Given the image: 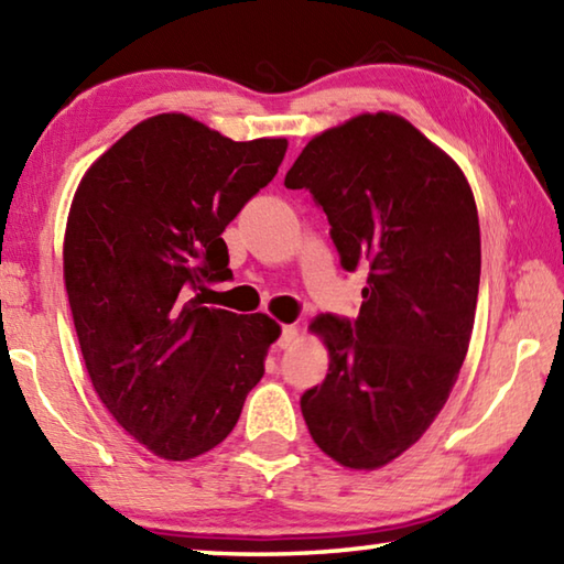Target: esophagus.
Returning a JSON list of instances; mask_svg holds the SVG:
<instances>
[{
	"instance_id": "1",
	"label": "esophagus",
	"mask_w": 564,
	"mask_h": 564,
	"mask_svg": "<svg viewBox=\"0 0 564 564\" xmlns=\"http://www.w3.org/2000/svg\"><path fill=\"white\" fill-rule=\"evenodd\" d=\"M295 340H299V326H283L281 338H279V346L281 348H291Z\"/></svg>"
}]
</instances>
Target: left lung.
<instances>
[{"mask_svg": "<svg viewBox=\"0 0 564 564\" xmlns=\"http://www.w3.org/2000/svg\"><path fill=\"white\" fill-rule=\"evenodd\" d=\"M326 212L340 265L368 263L356 321L321 313L328 373L305 390L313 443L350 470L415 445L451 398L470 346L480 224L463 169L408 119L358 113L313 137L285 174Z\"/></svg>", "mask_w": 564, "mask_h": 564, "instance_id": "obj_1", "label": "left lung"}]
</instances>
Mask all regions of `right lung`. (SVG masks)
<instances>
[{
  "label": "right lung",
  "instance_id": "1",
  "mask_svg": "<svg viewBox=\"0 0 564 564\" xmlns=\"http://www.w3.org/2000/svg\"><path fill=\"white\" fill-rule=\"evenodd\" d=\"M289 141H234L156 113L94 161L64 234L84 366L104 408L156 457L191 460L238 423L281 326L204 305L228 273L224 228L279 174Z\"/></svg>",
  "mask_w": 564,
  "mask_h": 564
}]
</instances>
